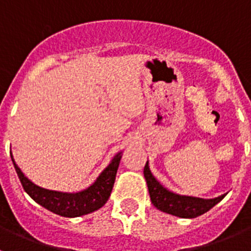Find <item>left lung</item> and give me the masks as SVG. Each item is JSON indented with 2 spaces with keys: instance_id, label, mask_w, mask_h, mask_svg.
Listing matches in <instances>:
<instances>
[{
  "instance_id": "8db88e82",
  "label": "left lung",
  "mask_w": 251,
  "mask_h": 251,
  "mask_svg": "<svg viewBox=\"0 0 251 251\" xmlns=\"http://www.w3.org/2000/svg\"><path fill=\"white\" fill-rule=\"evenodd\" d=\"M145 178L148 186L151 201L153 206L157 207L159 211L166 214L174 215L182 219H194L200 215L207 212L210 208L214 207L216 203L220 202L227 192L215 199H202V197L187 196V195H179L171 191L167 187L159 183L157 178L153 176L150 170L148 161L145 166Z\"/></svg>"
}]
</instances>
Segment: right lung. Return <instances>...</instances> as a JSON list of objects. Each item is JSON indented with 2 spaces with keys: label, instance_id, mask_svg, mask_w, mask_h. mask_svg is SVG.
<instances>
[{
  "label": "right lung",
  "instance_id": "add662e5",
  "mask_svg": "<svg viewBox=\"0 0 251 251\" xmlns=\"http://www.w3.org/2000/svg\"><path fill=\"white\" fill-rule=\"evenodd\" d=\"M122 154L123 151L117 153L94 182L89 187L77 192H61L40 187L25 176V174L13 159L12 152H11V159L17 176L21 181L22 187L35 202L60 216L79 217L97 211L105 205L113 190Z\"/></svg>",
  "mask_w": 251,
  "mask_h": 251
}]
</instances>
